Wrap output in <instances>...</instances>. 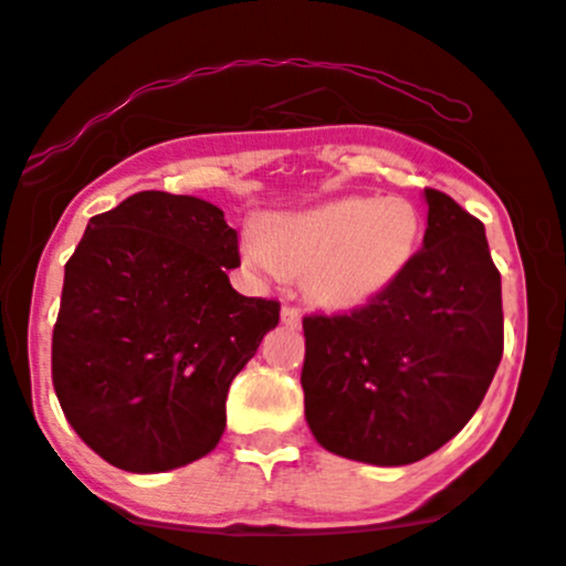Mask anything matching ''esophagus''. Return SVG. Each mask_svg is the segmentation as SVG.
Segmentation results:
<instances>
[{"label": "esophagus", "mask_w": 566, "mask_h": 566, "mask_svg": "<svg viewBox=\"0 0 566 566\" xmlns=\"http://www.w3.org/2000/svg\"><path fill=\"white\" fill-rule=\"evenodd\" d=\"M301 318H303L301 308H295V305H290V303L282 305V322L284 324H287V326H301Z\"/></svg>", "instance_id": "34e87169"}]
</instances>
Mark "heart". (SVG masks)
<instances>
[{
    "mask_svg": "<svg viewBox=\"0 0 566 566\" xmlns=\"http://www.w3.org/2000/svg\"><path fill=\"white\" fill-rule=\"evenodd\" d=\"M421 218L406 197H343L248 229L250 271H305V292L332 311L360 308L398 282L419 250Z\"/></svg>",
    "mask_w": 566,
    "mask_h": 566,
    "instance_id": "heart-1",
    "label": "heart"
}]
</instances>
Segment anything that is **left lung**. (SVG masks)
Segmentation results:
<instances>
[{"mask_svg": "<svg viewBox=\"0 0 566 566\" xmlns=\"http://www.w3.org/2000/svg\"><path fill=\"white\" fill-rule=\"evenodd\" d=\"M424 197V244L398 282L350 313L303 318L313 438L364 464H413L446 446L503 356L501 274L485 227L446 192Z\"/></svg>", "mask_w": 566, "mask_h": 566, "instance_id": "1", "label": "left lung"}]
</instances>
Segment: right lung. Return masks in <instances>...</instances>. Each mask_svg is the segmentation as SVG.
I'll return each mask as SVG.
<instances>
[{"label": "right lung", "instance_id": "add662e5", "mask_svg": "<svg viewBox=\"0 0 566 566\" xmlns=\"http://www.w3.org/2000/svg\"><path fill=\"white\" fill-rule=\"evenodd\" d=\"M237 265V231L197 197L149 189L88 218L65 263L52 385L107 464L168 472L218 446L231 379L279 324L276 301L231 287Z\"/></svg>", "mask_w": 566, "mask_h": 566}]
</instances>
